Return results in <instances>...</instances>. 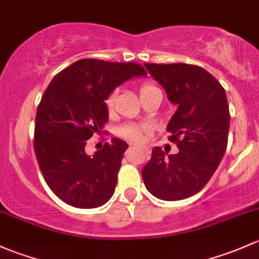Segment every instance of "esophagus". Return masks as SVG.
Returning a JSON list of instances; mask_svg holds the SVG:
<instances>
[{
  "label": "esophagus",
  "mask_w": 259,
  "mask_h": 259,
  "mask_svg": "<svg viewBox=\"0 0 259 259\" xmlns=\"http://www.w3.org/2000/svg\"><path fill=\"white\" fill-rule=\"evenodd\" d=\"M141 150H143L144 152H145L146 155H149V154H150V150H149L148 148H141Z\"/></svg>",
  "instance_id": "obj_1"
}]
</instances>
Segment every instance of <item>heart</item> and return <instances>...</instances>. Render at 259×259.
I'll use <instances>...</instances> for the list:
<instances>
[{
	"mask_svg": "<svg viewBox=\"0 0 259 259\" xmlns=\"http://www.w3.org/2000/svg\"><path fill=\"white\" fill-rule=\"evenodd\" d=\"M160 91L155 84L145 83L140 87V98L145 97V95L152 93V92ZM116 99H118V91H113L108 95L105 99V105L109 113H113L116 105ZM119 135L121 138L126 139V140L132 141H144L148 137V129L144 126H139V125H124L119 129Z\"/></svg>",
	"mask_w": 259,
	"mask_h": 259,
	"instance_id": "b5f03b06",
	"label": "heart"
}]
</instances>
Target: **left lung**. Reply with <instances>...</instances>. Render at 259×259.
I'll use <instances>...</instances> for the list:
<instances>
[{
  "label": "left lung",
  "mask_w": 259,
  "mask_h": 259,
  "mask_svg": "<svg viewBox=\"0 0 259 259\" xmlns=\"http://www.w3.org/2000/svg\"><path fill=\"white\" fill-rule=\"evenodd\" d=\"M145 67L164 87L168 100L178 105L167 132L179 152L166 155L159 146L154 148L141 176L155 197L184 200L205 187L225 155L230 129L227 97L219 80L198 65Z\"/></svg>",
  "instance_id": "obj_1"
}]
</instances>
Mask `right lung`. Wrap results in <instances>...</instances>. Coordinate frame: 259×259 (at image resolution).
Wrapping results in <instances>:
<instances>
[{
  "label": "right lung",
  "mask_w": 259,
  "mask_h": 259,
  "mask_svg": "<svg viewBox=\"0 0 259 259\" xmlns=\"http://www.w3.org/2000/svg\"><path fill=\"white\" fill-rule=\"evenodd\" d=\"M141 75L145 69L134 62L80 59L47 87L37 108L33 146L43 178L63 202L95 208L113 196L127 144L114 138L93 156L85 145L108 122V95Z\"/></svg>",
  "instance_id": "1"
}]
</instances>
